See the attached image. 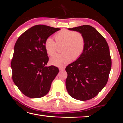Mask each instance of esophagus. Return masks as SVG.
Listing matches in <instances>:
<instances>
[{
	"label": "esophagus",
	"instance_id": "1",
	"mask_svg": "<svg viewBox=\"0 0 123 123\" xmlns=\"http://www.w3.org/2000/svg\"><path fill=\"white\" fill-rule=\"evenodd\" d=\"M64 69V67H60L59 68V70H63Z\"/></svg>",
	"mask_w": 123,
	"mask_h": 123
}]
</instances>
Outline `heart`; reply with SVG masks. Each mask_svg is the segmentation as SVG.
<instances>
[{"mask_svg":"<svg viewBox=\"0 0 123 123\" xmlns=\"http://www.w3.org/2000/svg\"><path fill=\"white\" fill-rule=\"evenodd\" d=\"M56 42L50 37L45 39L44 48L48 55L53 56L56 53L57 45H61V54L52 57L50 63L58 67H64L73 60L78 59L85 48V39L81 33L62 29L55 35Z\"/></svg>","mask_w":123,"mask_h":123,"instance_id":"obj_1","label":"heart"}]
</instances>
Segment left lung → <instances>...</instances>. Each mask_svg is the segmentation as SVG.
I'll return each instance as SVG.
<instances>
[{"label":"left lung","instance_id":"1","mask_svg":"<svg viewBox=\"0 0 123 123\" xmlns=\"http://www.w3.org/2000/svg\"><path fill=\"white\" fill-rule=\"evenodd\" d=\"M69 30L81 33L86 44L82 55L66 67V88L73 98L88 100L97 96L107 82L112 66L109 47L105 38L90 25Z\"/></svg>","mask_w":123,"mask_h":123}]
</instances>
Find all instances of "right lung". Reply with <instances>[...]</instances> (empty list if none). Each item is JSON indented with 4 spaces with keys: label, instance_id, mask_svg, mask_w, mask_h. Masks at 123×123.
Listing matches in <instances>:
<instances>
[{
    "label": "right lung",
    "instance_id": "right-lung-1",
    "mask_svg": "<svg viewBox=\"0 0 123 123\" xmlns=\"http://www.w3.org/2000/svg\"><path fill=\"white\" fill-rule=\"evenodd\" d=\"M60 29L37 25L23 33L16 41L11 62L12 79L26 97L38 98L46 95L59 72L57 67L45 66L49 57L44 42Z\"/></svg>",
    "mask_w": 123,
    "mask_h": 123
}]
</instances>
